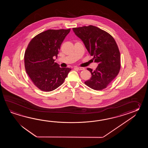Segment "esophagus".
Listing matches in <instances>:
<instances>
[{
	"mask_svg": "<svg viewBox=\"0 0 148 148\" xmlns=\"http://www.w3.org/2000/svg\"><path fill=\"white\" fill-rule=\"evenodd\" d=\"M75 69L79 70H85L84 68H82V67H77V66H75Z\"/></svg>",
	"mask_w": 148,
	"mask_h": 148,
	"instance_id": "1",
	"label": "esophagus"
}]
</instances>
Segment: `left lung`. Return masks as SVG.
Masks as SVG:
<instances>
[{
    "label": "left lung",
    "instance_id": "left-lung-1",
    "mask_svg": "<svg viewBox=\"0 0 148 148\" xmlns=\"http://www.w3.org/2000/svg\"><path fill=\"white\" fill-rule=\"evenodd\" d=\"M73 29L83 41L88 52L94 57L95 62L98 63L95 70L87 68L91 77L85 84L96 90L104 89L120 72V52L116 41L107 32L93 25Z\"/></svg>",
    "mask_w": 148,
    "mask_h": 148
}]
</instances>
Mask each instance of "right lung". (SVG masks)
<instances>
[{"label": "right lung", "instance_id": "1", "mask_svg": "<svg viewBox=\"0 0 148 148\" xmlns=\"http://www.w3.org/2000/svg\"><path fill=\"white\" fill-rule=\"evenodd\" d=\"M70 29H49L33 38L24 54L26 72L34 85L44 91H51L62 85L71 70L54 62L59 50Z\"/></svg>", "mask_w": 148, "mask_h": 148}]
</instances>
